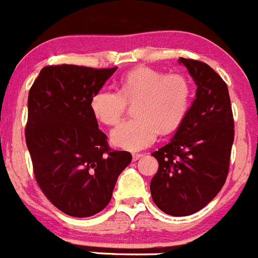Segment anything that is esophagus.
I'll return each mask as SVG.
<instances>
[{
  "instance_id": "obj_1",
  "label": "esophagus",
  "mask_w": 258,
  "mask_h": 258,
  "mask_svg": "<svg viewBox=\"0 0 258 258\" xmlns=\"http://www.w3.org/2000/svg\"><path fill=\"white\" fill-rule=\"evenodd\" d=\"M142 157H143V154H141V153H134V154H132V159H134L135 161L138 160L140 158H142Z\"/></svg>"
}]
</instances>
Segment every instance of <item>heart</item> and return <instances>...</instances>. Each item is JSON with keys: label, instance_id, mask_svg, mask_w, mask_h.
<instances>
[{"label": "heart", "instance_id": "heart-1", "mask_svg": "<svg viewBox=\"0 0 258 258\" xmlns=\"http://www.w3.org/2000/svg\"><path fill=\"white\" fill-rule=\"evenodd\" d=\"M191 94V84L185 76L138 67L121 79L118 93L99 90L90 107L99 121L115 124L126 111V103L137 101V118L117 124L110 134L115 147L136 152L151 146L159 131L169 134L180 126L188 111Z\"/></svg>", "mask_w": 258, "mask_h": 258}]
</instances>
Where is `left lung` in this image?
Segmentation results:
<instances>
[{
  "label": "left lung",
  "instance_id": "left-lung-1",
  "mask_svg": "<svg viewBox=\"0 0 258 258\" xmlns=\"http://www.w3.org/2000/svg\"><path fill=\"white\" fill-rule=\"evenodd\" d=\"M196 83V98L174 137L152 155L159 163L151 181L157 207L174 217L207 206L224 185L234 142V118L225 82L207 63L179 58Z\"/></svg>",
  "mask_w": 258,
  "mask_h": 258
}]
</instances>
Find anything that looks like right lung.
Here are the masks:
<instances>
[{
  "label": "right lung",
  "mask_w": 258,
  "mask_h": 258,
  "mask_svg": "<svg viewBox=\"0 0 258 258\" xmlns=\"http://www.w3.org/2000/svg\"><path fill=\"white\" fill-rule=\"evenodd\" d=\"M114 69L60 64L40 71L28 97L25 141L39 186L55 207L92 217L110 202L128 152H111L90 107Z\"/></svg>",
  "instance_id": "right-lung-1"
}]
</instances>
